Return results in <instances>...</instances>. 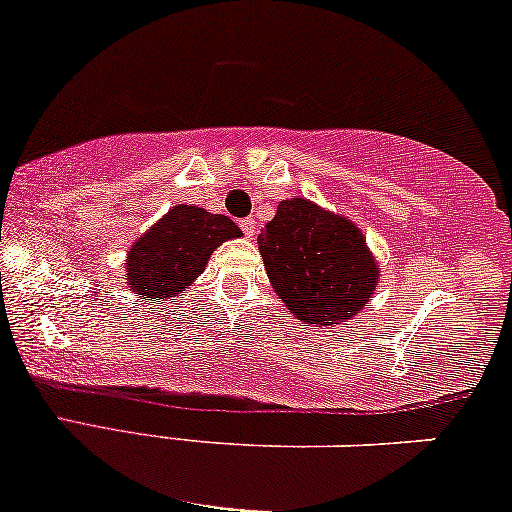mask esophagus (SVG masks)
<instances>
[{"instance_id": "esophagus-1", "label": "esophagus", "mask_w": 512, "mask_h": 512, "mask_svg": "<svg viewBox=\"0 0 512 512\" xmlns=\"http://www.w3.org/2000/svg\"><path fill=\"white\" fill-rule=\"evenodd\" d=\"M240 228H242L244 235H247L251 240V237H254V232H256V221H254V218H242Z\"/></svg>"}]
</instances>
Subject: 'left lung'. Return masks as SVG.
I'll return each instance as SVG.
<instances>
[{"instance_id": "obj_1", "label": "left lung", "mask_w": 512, "mask_h": 512, "mask_svg": "<svg viewBox=\"0 0 512 512\" xmlns=\"http://www.w3.org/2000/svg\"><path fill=\"white\" fill-rule=\"evenodd\" d=\"M272 289L305 327L350 320L374 294L378 268L348 218L308 199H284L258 235Z\"/></svg>"}]
</instances>
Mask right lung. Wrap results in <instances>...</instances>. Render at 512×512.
<instances>
[{
    "instance_id": "right-lung-1",
    "label": "right lung",
    "mask_w": 512,
    "mask_h": 512,
    "mask_svg": "<svg viewBox=\"0 0 512 512\" xmlns=\"http://www.w3.org/2000/svg\"><path fill=\"white\" fill-rule=\"evenodd\" d=\"M240 235L228 216L178 204L131 247L129 287L148 301H176L178 291L202 275L218 244Z\"/></svg>"
}]
</instances>
